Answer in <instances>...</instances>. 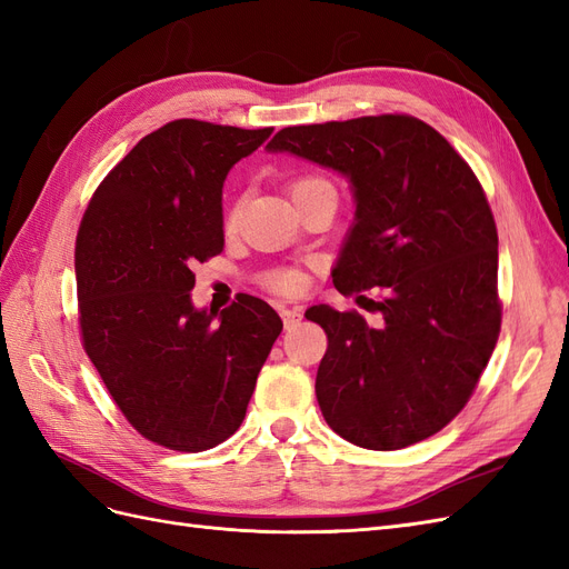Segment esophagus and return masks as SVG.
Returning a JSON list of instances; mask_svg holds the SVG:
<instances>
[{
    "label": "esophagus",
    "instance_id": "34e87169",
    "mask_svg": "<svg viewBox=\"0 0 569 569\" xmlns=\"http://www.w3.org/2000/svg\"><path fill=\"white\" fill-rule=\"evenodd\" d=\"M280 316H282V322H284V330H291V327H297V322L301 320L299 308H282Z\"/></svg>",
    "mask_w": 569,
    "mask_h": 569
}]
</instances>
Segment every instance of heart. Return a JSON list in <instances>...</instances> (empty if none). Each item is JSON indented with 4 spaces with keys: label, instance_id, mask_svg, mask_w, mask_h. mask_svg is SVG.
Here are the masks:
<instances>
[{
    "label": "heart",
    "instance_id": "b5f03b06",
    "mask_svg": "<svg viewBox=\"0 0 569 569\" xmlns=\"http://www.w3.org/2000/svg\"><path fill=\"white\" fill-rule=\"evenodd\" d=\"M322 184H330L325 178L320 176H299L289 182V192L291 197H301L303 192H308V189H316V187H322ZM239 216H242V203L234 201L230 203L226 209V218H222V222H226V230H234L239 226ZM263 284L274 291V295H299V291L303 289L306 284V274L299 270V268H274L270 272H266L263 278Z\"/></svg>",
    "mask_w": 569,
    "mask_h": 569
}]
</instances>
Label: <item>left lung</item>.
I'll return each instance as SVG.
<instances>
[{
    "label": "left lung",
    "mask_w": 569,
    "mask_h": 569,
    "mask_svg": "<svg viewBox=\"0 0 569 569\" xmlns=\"http://www.w3.org/2000/svg\"><path fill=\"white\" fill-rule=\"evenodd\" d=\"M268 149L351 180L356 226L332 280L343 297L380 287L363 306L377 325L306 311L327 335L316 377L327 425L370 451L437 435L470 401L501 332L498 232L472 168L408 113L282 128Z\"/></svg>",
    "instance_id": "8db88e82"
}]
</instances>
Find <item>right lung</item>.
I'll return each mask as SVG.
<instances>
[{"mask_svg":"<svg viewBox=\"0 0 569 569\" xmlns=\"http://www.w3.org/2000/svg\"><path fill=\"white\" fill-rule=\"evenodd\" d=\"M272 128L178 118L99 182L76 239L84 353L126 420L170 451L232 437L282 320L256 297L216 311L189 299L197 263L226 247L222 182Z\"/></svg>","mask_w":569,"mask_h":569,"instance_id":"right-lung-1","label":"right lung"}]
</instances>
